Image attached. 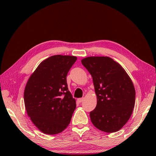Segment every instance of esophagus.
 Masks as SVG:
<instances>
[{"label": "esophagus", "mask_w": 156, "mask_h": 156, "mask_svg": "<svg viewBox=\"0 0 156 156\" xmlns=\"http://www.w3.org/2000/svg\"><path fill=\"white\" fill-rule=\"evenodd\" d=\"M77 101H78L79 103H81L82 101H84V98H79V99H77Z\"/></svg>", "instance_id": "34e87169"}]
</instances>
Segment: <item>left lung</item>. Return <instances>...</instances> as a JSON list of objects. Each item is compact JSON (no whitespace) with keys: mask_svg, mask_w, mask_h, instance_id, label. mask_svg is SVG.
<instances>
[{"mask_svg":"<svg viewBox=\"0 0 156 156\" xmlns=\"http://www.w3.org/2000/svg\"><path fill=\"white\" fill-rule=\"evenodd\" d=\"M81 62L92 75L97 96L96 107L90 112L91 122L101 131H118L133 110V82L121 65L108 56H89Z\"/></svg>","mask_w":156,"mask_h":156,"instance_id":"obj_1","label":"left lung"}]
</instances>
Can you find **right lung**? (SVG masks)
Listing matches in <instances>:
<instances>
[{
	"mask_svg": "<svg viewBox=\"0 0 156 156\" xmlns=\"http://www.w3.org/2000/svg\"><path fill=\"white\" fill-rule=\"evenodd\" d=\"M76 60L74 56H51L42 61L28 80L25 108L42 133L57 134L69 124L76 101L68 90L66 76Z\"/></svg>",
	"mask_w": 156,
	"mask_h": 156,
	"instance_id": "obj_1",
	"label": "right lung"
}]
</instances>
